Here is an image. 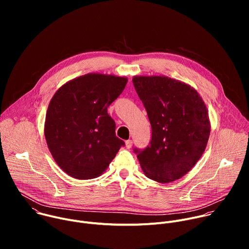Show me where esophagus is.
I'll return each instance as SVG.
<instances>
[{
    "instance_id": "34e87169",
    "label": "esophagus",
    "mask_w": 249,
    "mask_h": 249,
    "mask_svg": "<svg viewBox=\"0 0 249 249\" xmlns=\"http://www.w3.org/2000/svg\"><path fill=\"white\" fill-rule=\"evenodd\" d=\"M125 145H126V148H127V149H130V148L132 147V145H133L132 140H127V141L125 142Z\"/></svg>"
}]
</instances>
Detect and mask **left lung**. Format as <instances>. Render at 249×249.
Masks as SVG:
<instances>
[{"instance_id":"obj_1","label":"left lung","mask_w":249,"mask_h":249,"mask_svg":"<svg viewBox=\"0 0 249 249\" xmlns=\"http://www.w3.org/2000/svg\"><path fill=\"white\" fill-rule=\"evenodd\" d=\"M152 126L145 150L135 149L145 175L160 183L181 178L202 157L211 132L206 104L191 86L165 76H134Z\"/></svg>"}]
</instances>
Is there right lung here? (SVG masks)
<instances>
[{
    "label": "right lung",
    "instance_id": "1",
    "mask_svg": "<svg viewBox=\"0 0 249 249\" xmlns=\"http://www.w3.org/2000/svg\"><path fill=\"white\" fill-rule=\"evenodd\" d=\"M128 79L89 73L64 84L48 105L44 135L60 168L76 179L100 176L124 142L115 135L107 107Z\"/></svg>",
    "mask_w": 249,
    "mask_h": 249
}]
</instances>
